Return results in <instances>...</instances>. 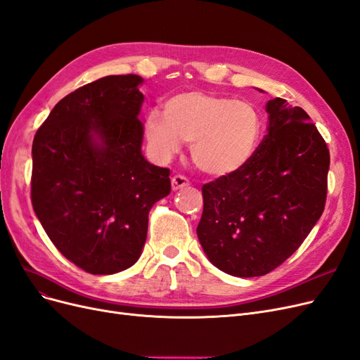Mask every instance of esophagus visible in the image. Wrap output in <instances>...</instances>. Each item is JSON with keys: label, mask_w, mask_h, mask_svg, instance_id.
I'll use <instances>...</instances> for the list:
<instances>
[{"label": "esophagus", "mask_w": 360, "mask_h": 360, "mask_svg": "<svg viewBox=\"0 0 360 360\" xmlns=\"http://www.w3.org/2000/svg\"><path fill=\"white\" fill-rule=\"evenodd\" d=\"M186 186H189V180L186 179L184 176H174L171 179V188L172 191H179L186 188Z\"/></svg>", "instance_id": "1"}]
</instances>
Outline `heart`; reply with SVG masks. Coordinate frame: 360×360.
Returning a JSON list of instances; mask_svg holds the SVG:
<instances>
[{
    "instance_id": "obj_1",
    "label": "heart",
    "mask_w": 360,
    "mask_h": 360,
    "mask_svg": "<svg viewBox=\"0 0 360 360\" xmlns=\"http://www.w3.org/2000/svg\"><path fill=\"white\" fill-rule=\"evenodd\" d=\"M144 132L153 156L168 162L191 143L195 165L210 176H229L255 156L262 117L247 101L201 91L171 96L164 113L152 110L144 122Z\"/></svg>"
}]
</instances>
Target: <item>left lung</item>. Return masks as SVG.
<instances>
[{
  "mask_svg": "<svg viewBox=\"0 0 360 360\" xmlns=\"http://www.w3.org/2000/svg\"><path fill=\"white\" fill-rule=\"evenodd\" d=\"M265 110L268 134L250 162L202 186L198 240L210 262L233 277H259L281 265L326 202L329 150L316 125L283 98Z\"/></svg>",
  "mask_w": 360,
  "mask_h": 360,
  "instance_id": "8db88e82",
  "label": "left lung"
}]
</instances>
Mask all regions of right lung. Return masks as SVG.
I'll return each mask as SVG.
<instances>
[{"label":"right lung","instance_id":"1","mask_svg":"<svg viewBox=\"0 0 360 360\" xmlns=\"http://www.w3.org/2000/svg\"><path fill=\"white\" fill-rule=\"evenodd\" d=\"M143 82L127 74L82 86L34 137V212L56 249L91 274L137 262L148 212L171 192L169 169L141 152Z\"/></svg>","mask_w":360,"mask_h":360}]
</instances>
